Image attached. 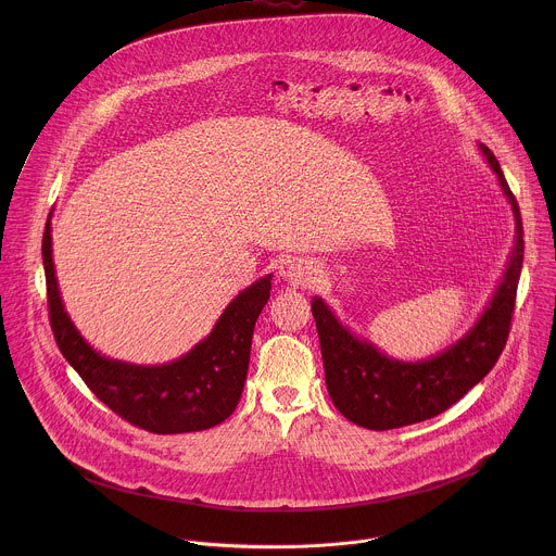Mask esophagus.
Masks as SVG:
<instances>
[{
	"label": "esophagus",
	"mask_w": 556,
	"mask_h": 556,
	"mask_svg": "<svg viewBox=\"0 0 556 556\" xmlns=\"http://www.w3.org/2000/svg\"><path fill=\"white\" fill-rule=\"evenodd\" d=\"M285 276L287 280L293 285V287H313L318 280L317 265H313L311 261H293L291 265H287L285 269Z\"/></svg>",
	"instance_id": "esophagus-1"
}]
</instances>
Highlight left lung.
Wrapping results in <instances>:
<instances>
[{"instance_id":"obj_1","label":"left lung","mask_w":556,"mask_h":556,"mask_svg":"<svg viewBox=\"0 0 556 556\" xmlns=\"http://www.w3.org/2000/svg\"><path fill=\"white\" fill-rule=\"evenodd\" d=\"M477 148L511 205L516 236L494 295L460 340L428 359H394L342 325L323 298H313L327 392L336 408L357 426L394 430L443 413L492 370L507 342L525 258L522 218L498 160L483 143Z\"/></svg>"}]
</instances>
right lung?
Instances as JSON below:
<instances>
[{"instance_id":"add662e5","label":"right lung","mask_w":556,"mask_h":556,"mask_svg":"<svg viewBox=\"0 0 556 556\" xmlns=\"http://www.w3.org/2000/svg\"><path fill=\"white\" fill-rule=\"evenodd\" d=\"M42 263L55 342L85 386L113 413L156 434H179L218 426L236 410L250 364L254 323L269 300L271 274L236 295L207 338L186 355L143 366L98 353L68 317L55 276L51 214L42 238Z\"/></svg>"}]
</instances>
